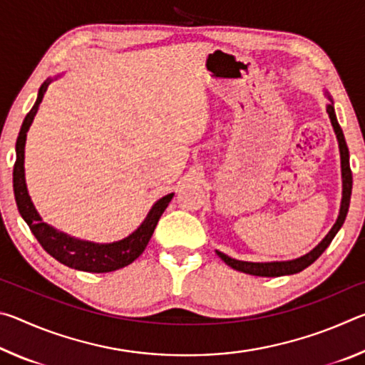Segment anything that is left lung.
Here are the masks:
<instances>
[{
  "mask_svg": "<svg viewBox=\"0 0 365 365\" xmlns=\"http://www.w3.org/2000/svg\"><path fill=\"white\" fill-rule=\"evenodd\" d=\"M327 113L330 115L333 130L336 133L338 138V145H339V154H341V175H343V200H341V207H339V215L335 222V225L331 227V230L329 235L320 242L316 248H314L311 252H307L306 256L293 259V261H285V262H246V261H237V259L228 257L224 252L217 251V256L224 261L227 265H230L232 269L238 270V272H245V274L250 275H257V277H280V275H292V274H298V272L304 270L309 267L319 256L329 248V245L331 243V240L335 238V235L338 233L339 228L344 224L346 214H348L349 209V201H351V190H353V174H351V168H349V151H348V145L344 141V135L341 127L336 120L335 115V109H333L331 104L327 106Z\"/></svg>",
  "mask_w": 365,
  "mask_h": 365,
  "instance_id": "1",
  "label": "left lung"
}]
</instances>
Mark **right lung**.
<instances>
[{"label": "right lung", "instance_id": "obj_1", "mask_svg": "<svg viewBox=\"0 0 365 365\" xmlns=\"http://www.w3.org/2000/svg\"><path fill=\"white\" fill-rule=\"evenodd\" d=\"M48 83L49 82H45L41 85L36 103L34 104V108L30 109V113L26 115V119H24L19 137H17L16 163L14 172H12V185H14V197L17 202V209H19L22 219L27 222L29 228L35 235V238L38 240L41 248L61 264L77 270L93 272V274L119 270L122 267H125V265L132 264L135 259L145 251L148 242H150L153 237L154 228L158 225L159 217L165 211V207L169 206L174 193L160 197L156 205L153 206L143 224H141L130 237L110 245H96L83 242V240H76L69 237V235L58 232L56 228L45 224L38 212H36V209L34 207L32 201H30V196L27 193L26 177H24V146H26L29 127L32 125V120L36 110H38L43 95H45V91L48 88Z\"/></svg>", "mask_w": 365, "mask_h": 365}]
</instances>
